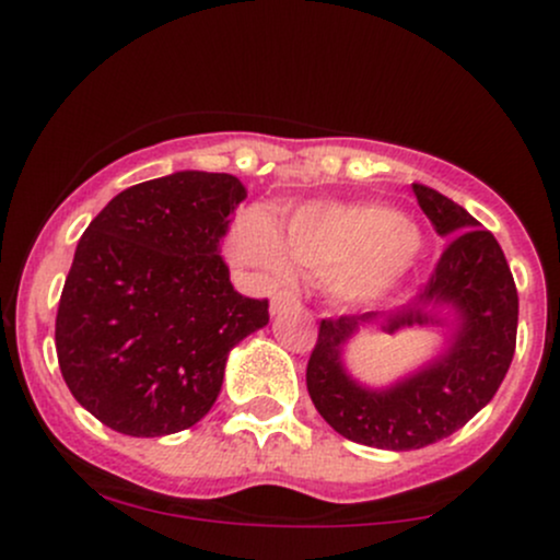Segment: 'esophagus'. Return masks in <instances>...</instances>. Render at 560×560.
Listing matches in <instances>:
<instances>
[{
    "label": "esophagus",
    "instance_id": "obj_1",
    "mask_svg": "<svg viewBox=\"0 0 560 560\" xmlns=\"http://www.w3.org/2000/svg\"><path fill=\"white\" fill-rule=\"evenodd\" d=\"M287 311H300V300H298V294H294V292H279L271 300L273 316H279V313H287Z\"/></svg>",
    "mask_w": 560,
    "mask_h": 560
}]
</instances>
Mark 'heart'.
<instances>
[{"mask_svg":"<svg viewBox=\"0 0 560 560\" xmlns=\"http://www.w3.org/2000/svg\"><path fill=\"white\" fill-rule=\"evenodd\" d=\"M234 255L268 279H284L289 255L305 271L331 276L345 302H374L389 294L421 253L419 231L382 205H307L287 221L284 240L271 218L247 213L231 240Z\"/></svg>","mask_w":560,"mask_h":560,"instance_id":"b5f03b06","label":"heart"}]
</instances>
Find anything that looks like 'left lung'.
Masks as SVG:
<instances>
[{
  "mask_svg": "<svg viewBox=\"0 0 560 560\" xmlns=\"http://www.w3.org/2000/svg\"><path fill=\"white\" fill-rule=\"evenodd\" d=\"M416 199L445 249L419 302L363 316L320 318L307 361V395L326 423L347 440L378 450H419L466 427L492 400L516 350L518 292L492 231L432 186L413 184ZM456 342L445 359L384 393L358 388L341 369V347L361 323L394 332L413 323L446 325Z\"/></svg>",
  "mask_w": 560,
  "mask_h": 560,
  "instance_id": "obj_1",
  "label": "left lung"
}]
</instances>
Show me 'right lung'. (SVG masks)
<instances>
[{"label": "right lung", "instance_id": "obj_1", "mask_svg": "<svg viewBox=\"0 0 560 560\" xmlns=\"http://www.w3.org/2000/svg\"><path fill=\"white\" fill-rule=\"evenodd\" d=\"M247 191L182 171L128 186L89 223L55 318L70 395L128 436L176 434L213 408L229 350L268 324L221 258Z\"/></svg>", "mask_w": 560, "mask_h": 560}]
</instances>
